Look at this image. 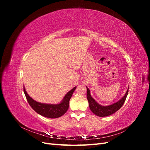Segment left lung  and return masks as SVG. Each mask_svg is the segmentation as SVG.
Here are the masks:
<instances>
[{
  "mask_svg": "<svg viewBox=\"0 0 150 150\" xmlns=\"http://www.w3.org/2000/svg\"><path fill=\"white\" fill-rule=\"evenodd\" d=\"M128 89H129L127 90L125 96L122 97V98L119 101H117V103H115L112 104H111L110 106H103L96 103V101L91 97L90 94L89 89L87 88V99L88 100L90 110H91V111L94 115L100 117H104L111 115L113 113H115L117 111H118L122 107V106L123 105V104L126 101L127 95L128 94Z\"/></svg>",
  "mask_w": 150,
  "mask_h": 150,
  "instance_id": "1",
  "label": "left lung"
}]
</instances>
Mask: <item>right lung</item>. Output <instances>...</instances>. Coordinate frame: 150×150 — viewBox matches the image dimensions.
<instances>
[{
	"label": "right lung",
	"mask_w": 150,
	"mask_h": 150,
	"mask_svg": "<svg viewBox=\"0 0 150 150\" xmlns=\"http://www.w3.org/2000/svg\"><path fill=\"white\" fill-rule=\"evenodd\" d=\"M76 87L72 89L65 96L63 101L58 104H48L40 103L32 99L24 87V92L27 101L33 110L38 114L49 118H57L62 116L67 111L69 105V100Z\"/></svg>",
	"instance_id": "add662e5"
}]
</instances>
